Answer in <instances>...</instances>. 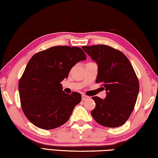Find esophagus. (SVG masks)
I'll return each mask as SVG.
<instances>
[{"label":"esophagus","instance_id":"1","mask_svg":"<svg viewBox=\"0 0 158 158\" xmlns=\"http://www.w3.org/2000/svg\"><path fill=\"white\" fill-rule=\"evenodd\" d=\"M89 98V97L88 96H87L86 94H82V100H86V99H87Z\"/></svg>","mask_w":158,"mask_h":158}]
</instances>
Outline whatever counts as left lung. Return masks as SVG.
<instances>
[{
	"mask_svg": "<svg viewBox=\"0 0 158 158\" xmlns=\"http://www.w3.org/2000/svg\"><path fill=\"white\" fill-rule=\"evenodd\" d=\"M82 49L98 64L97 83L105 89L104 99L93 97L96 106L91 114L97 122L110 128L124 124L136 102L139 82L128 58L104 44L83 46Z\"/></svg>",
	"mask_w": 158,
	"mask_h": 158,
	"instance_id": "obj_1",
	"label": "left lung"
}]
</instances>
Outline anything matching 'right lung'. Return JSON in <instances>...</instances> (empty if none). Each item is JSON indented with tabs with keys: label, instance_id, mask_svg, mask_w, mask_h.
Segmentation results:
<instances>
[{
	"label": "right lung",
	"instance_id": "add662e5",
	"mask_svg": "<svg viewBox=\"0 0 158 158\" xmlns=\"http://www.w3.org/2000/svg\"><path fill=\"white\" fill-rule=\"evenodd\" d=\"M86 59L81 48L56 46L35 54L18 84L21 107L28 120L42 129H54L69 119L81 94L65 93L60 82L76 63Z\"/></svg>",
	"mask_w": 158,
	"mask_h": 158
}]
</instances>
